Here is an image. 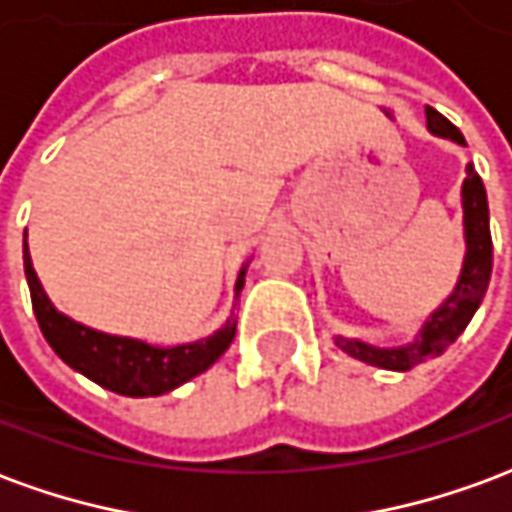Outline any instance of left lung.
Listing matches in <instances>:
<instances>
[{
  "label": "left lung",
  "instance_id": "obj_1",
  "mask_svg": "<svg viewBox=\"0 0 512 512\" xmlns=\"http://www.w3.org/2000/svg\"><path fill=\"white\" fill-rule=\"evenodd\" d=\"M425 117H428V130L436 136L453 138L455 144H464L461 130L455 128L453 122L442 117L436 108L425 106ZM464 229H466V259L461 278L455 292L447 297V302L439 311L425 322L423 333L417 335V341L404 346V349H376L368 343L349 341V338H338V346L343 352L352 354L357 360L368 365H379L387 371H409L414 365L425 363L428 357L442 354L455 343V338L464 333L466 324L472 322L477 305L483 302L491 281V264H494V248H491V229H488V201L483 179L475 171V166H466L464 179Z\"/></svg>",
  "mask_w": 512,
  "mask_h": 512
}]
</instances>
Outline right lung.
I'll use <instances>...</instances> for the list:
<instances>
[{
	"label": "right lung",
	"instance_id": "1",
	"mask_svg": "<svg viewBox=\"0 0 512 512\" xmlns=\"http://www.w3.org/2000/svg\"><path fill=\"white\" fill-rule=\"evenodd\" d=\"M24 272L37 324L46 335V341L51 343V349L73 371L84 374L111 393L133 395V398L169 393L193 376L204 374L234 341V330H237L234 322L226 324L220 333H215L207 341L182 343V346H171V349H158V346L122 338V335L100 333V330H92V327L67 319L65 313H59L51 305L43 286L37 281L26 242ZM242 283H245V270L240 272L237 292L242 289Z\"/></svg>",
	"mask_w": 512,
	"mask_h": 512
}]
</instances>
